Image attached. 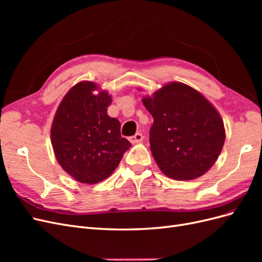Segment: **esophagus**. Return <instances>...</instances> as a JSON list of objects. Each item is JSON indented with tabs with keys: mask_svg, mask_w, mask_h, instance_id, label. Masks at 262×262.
Returning <instances> with one entry per match:
<instances>
[{
	"mask_svg": "<svg viewBox=\"0 0 262 262\" xmlns=\"http://www.w3.org/2000/svg\"><path fill=\"white\" fill-rule=\"evenodd\" d=\"M143 138L144 137L142 133H136L133 137H130L129 140L132 144H137V143H141V142L143 141Z\"/></svg>",
	"mask_w": 262,
	"mask_h": 262,
	"instance_id": "1",
	"label": "esophagus"
}]
</instances>
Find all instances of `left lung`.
Wrapping results in <instances>:
<instances>
[{"instance_id":"obj_1","label":"left lung","mask_w":262,"mask_h":262,"mask_svg":"<svg viewBox=\"0 0 262 262\" xmlns=\"http://www.w3.org/2000/svg\"><path fill=\"white\" fill-rule=\"evenodd\" d=\"M153 116L150 152L166 176L192 180L216 162L225 141L224 123L204 96L184 83L172 82L142 99Z\"/></svg>"}]
</instances>
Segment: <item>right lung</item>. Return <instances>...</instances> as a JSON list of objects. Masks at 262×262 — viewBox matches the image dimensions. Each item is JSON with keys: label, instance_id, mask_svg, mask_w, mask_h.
Wrapping results in <instances>:
<instances>
[{"label": "right lung", "instance_id": "add662e5", "mask_svg": "<svg viewBox=\"0 0 262 262\" xmlns=\"http://www.w3.org/2000/svg\"><path fill=\"white\" fill-rule=\"evenodd\" d=\"M93 82H80L63 97L51 125V143L61 167L83 184L109 177L130 147L120 122L107 115L112 97Z\"/></svg>", "mask_w": 262, "mask_h": 262}]
</instances>
